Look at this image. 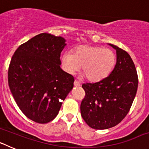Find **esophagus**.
<instances>
[{"label": "esophagus", "mask_w": 149, "mask_h": 149, "mask_svg": "<svg viewBox=\"0 0 149 149\" xmlns=\"http://www.w3.org/2000/svg\"><path fill=\"white\" fill-rule=\"evenodd\" d=\"M74 86H81V84H80V82H78L77 81H74Z\"/></svg>", "instance_id": "34e87169"}]
</instances>
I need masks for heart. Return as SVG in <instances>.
Masks as SVG:
<instances>
[{
  "instance_id": "b5f03b06",
  "label": "heart",
  "mask_w": 149,
  "mask_h": 149,
  "mask_svg": "<svg viewBox=\"0 0 149 149\" xmlns=\"http://www.w3.org/2000/svg\"><path fill=\"white\" fill-rule=\"evenodd\" d=\"M116 63V56L112 50L100 46L83 45L65 52L62 63L68 73L73 74L82 66V73L88 81L98 82L109 76Z\"/></svg>"
}]
</instances>
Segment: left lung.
I'll list each match as a JSON object with an SVG mask.
<instances>
[{"mask_svg": "<svg viewBox=\"0 0 149 149\" xmlns=\"http://www.w3.org/2000/svg\"><path fill=\"white\" fill-rule=\"evenodd\" d=\"M116 50V64L108 77L96 83L82 85L85 97L81 104L84 120L92 128L103 130L114 127L128 113L136 96L138 76L130 55Z\"/></svg>", "mask_w": 149, "mask_h": 149, "instance_id": "left-lung-1", "label": "left lung"}]
</instances>
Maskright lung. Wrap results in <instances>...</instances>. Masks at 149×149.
<instances>
[{
	"instance_id": "right-lung-1",
	"label": "right lung",
	"mask_w": 149,
	"mask_h": 149,
	"mask_svg": "<svg viewBox=\"0 0 149 149\" xmlns=\"http://www.w3.org/2000/svg\"><path fill=\"white\" fill-rule=\"evenodd\" d=\"M65 39L40 33L21 45L10 61L8 84L19 109L28 119L48 123L57 116L74 78L60 68Z\"/></svg>"
}]
</instances>
